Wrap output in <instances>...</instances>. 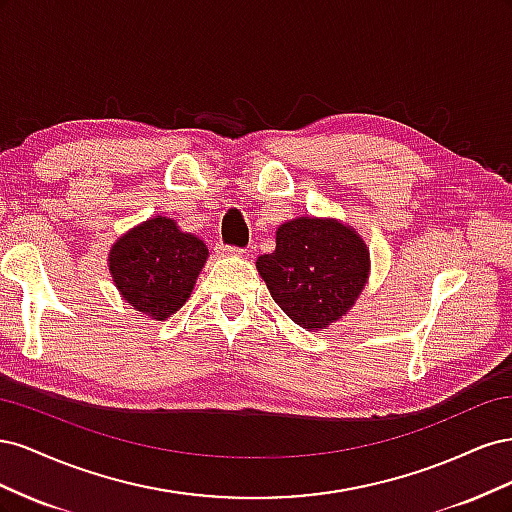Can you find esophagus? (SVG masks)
<instances>
[{"label": "esophagus", "mask_w": 512, "mask_h": 512, "mask_svg": "<svg viewBox=\"0 0 512 512\" xmlns=\"http://www.w3.org/2000/svg\"><path fill=\"white\" fill-rule=\"evenodd\" d=\"M218 252L222 256H241L243 254L241 247H232V245H224V243H218Z\"/></svg>", "instance_id": "34e87169"}]
</instances>
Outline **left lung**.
Segmentation results:
<instances>
[{
    "instance_id": "left-lung-1",
    "label": "left lung",
    "mask_w": 512,
    "mask_h": 512,
    "mask_svg": "<svg viewBox=\"0 0 512 512\" xmlns=\"http://www.w3.org/2000/svg\"><path fill=\"white\" fill-rule=\"evenodd\" d=\"M256 269L290 320L320 331L359 299L369 275V250L342 222L297 218L277 228L275 252L258 256Z\"/></svg>"
}]
</instances>
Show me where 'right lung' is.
<instances>
[{"label": "right lung", "mask_w": 512, "mask_h": 512, "mask_svg": "<svg viewBox=\"0 0 512 512\" xmlns=\"http://www.w3.org/2000/svg\"><path fill=\"white\" fill-rule=\"evenodd\" d=\"M207 256V245L192 232L156 215L117 239L108 252V271L132 309L166 320L190 299Z\"/></svg>", "instance_id": "right-lung-1"}]
</instances>
